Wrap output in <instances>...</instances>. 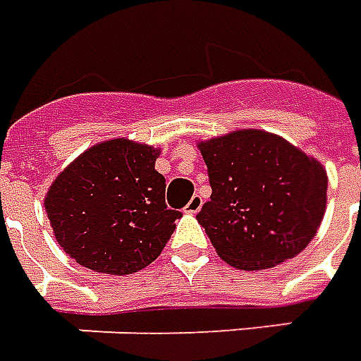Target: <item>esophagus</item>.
<instances>
[{"label":"esophagus","mask_w":361,"mask_h":361,"mask_svg":"<svg viewBox=\"0 0 361 361\" xmlns=\"http://www.w3.org/2000/svg\"><path fill=\"white\" fill-rule=\"evenodd\" d=\"M202 204H204V200H202L200 194H194L192 198H190V202L185 206V212L186 214H198L202 208Z\"/></svg>","instance_id":"1"}]
</instances>
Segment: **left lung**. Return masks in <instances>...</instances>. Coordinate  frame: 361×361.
<instances>
[{"label":"left lung","mask_w":361,"mask_h":361,"mask_svg":"<svg viewBox=\"0 0 361 361\" xmlns=\"http://www.w3.org/2000/svg\"><path fill=\"white\" fill-rule=\"evenodd\" d=\"M198 147L212 196L196 219L227 264L264 270L307 247L326 208L319 161L264 130H237Z\"/></svg>","instance_id":"8db88e82"}]
</instances>
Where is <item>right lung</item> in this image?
<instances>
[{
    "label": "right lung",
    "mask_w": 361,
    "mask_h": 361,
    "mask_svg": "<svg viewBox=\"0 0 361 361\" xmlns=\"http://www.w3.org/2000/svg\"><path fill=\"white\" fill-rule=\"evenodd\" d=\"M159 149L126 137L89 147L63 169L44 198L56 241L101 274H134L159 257L183 216L165 204Z\"/></svg>",
    "instance_id": "right-lung-1"
}]
</instances>
